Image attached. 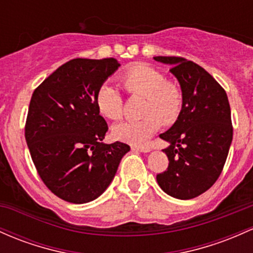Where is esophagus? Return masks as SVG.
<instances>
[{"instance_id": "esophagus-1", "label": "esophagus", "mask_w": 253, "mask_h": 253, "mask_svg": "<svg viewBox=\"0 0 253 253\" xmlns=\"http://www.w3.org/2000/svg\"><path fill=\"white\" fill-rule=\"evenodd\" d=\"M133 151H140V152H149V146H132Z\"/></svg>"}]
</instances>
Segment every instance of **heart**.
Returning a JSON list of instances; mask_svg holds the SVG:
<instances>
[{"instance_id":"b5f03b06","label":"heart","mask_w":253,"mask_h":253,"mask_svg":"<svg viewBox=\"0 0 253 253\" xmlns=\"http://www.w3.org/2000/svg\"><path fill=\"white\" fill-rule=\"evenodd\" d=\"M119 84L129 96L144 97L139 120H127L113 127L115 139L124 143H144L160 128L161 122L169 126L176 122L184 109L182 87L165 73L151 66L133 65L119 76ZM96 107L109 120H119L124 114V98L120 91L109 84L102 85L96 92Z\"/></svg>"}]
</instances>
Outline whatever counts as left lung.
<instances>
[{
    "mask_svg": "<svg viewBox=\"0 0 253 253\" xmlns=\"http://www.w3.org/2000/svg\"><path fill=\"white\" fill-rule=\"evenodd\" d=\"M171 66L184 90L181 115L160 138L170 145L167 170L157 174L160 187L177 199L204 193L220 176L233 139L230 107L226 91L204 68L179 56H156Z\"/></svg>",
    "mask_w": 253,
    "mask_h": 253,
    "instance_id": "8db88e82",
    "label": "left lung"
}]
</instances>
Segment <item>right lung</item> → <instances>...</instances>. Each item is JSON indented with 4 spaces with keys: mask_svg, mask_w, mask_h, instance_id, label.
Segmentation results:
<instances>
[{
    "mask_svg": "<svg viewBox=\"0 0 253 253\" xmlns=\"http://www.w3.org/2000/svg\"><path fill=\"white\" fill-rule=\"evenodd\" d=\"M115 59H73L33 92L25 139L38 175L55 196L88 203L107 190L129 146L104 144L107 122L96 92L119 68Z\"/></svg>",
    "mask_w": 253,
    "mask_h": 253,
    "instance_id": "1",
    "label": "right lung"
}]
</instances>
